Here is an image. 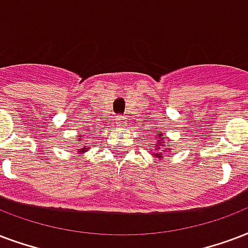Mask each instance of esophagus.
I'll use <instances>...</instances> for the list:
<instances>
[{
  "label": "esophagus",
  "instance_id": "1",
  "mask_svg": "<svg viewBox=\"0 0 248 248\" xmlns=\"http://www.w3.org/2000/svg\"><path fill=\"white\" fill-rule=\"evenodd\" d=\"M126 122H127V121H126V118H124V116L116 117V124H118V126H124V124H126Z\"/></svg>",
  "mask_w": 248,
  "mask_h": 248
}]
</instances>
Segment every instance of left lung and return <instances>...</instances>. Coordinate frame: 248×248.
Here are the masks:
<instances>
[{
    "instance_id": "left-lung-1",
    "label": "left lung",
    "mask_w": 248,
    "mask_h": 248,
    "mask_svg": "<svg viewBox=\"0 0 248 248\" xmlns=\"http://www.w3.org/2000/svg\"><path fill=\"white\" fill-rule=\"evenodd\" d=\"M160 137H161V135H160ZM157 139H158V148H160V147H164V144H162L164 139H162V138H157ZM158 148L156 149V152H157V154H155V156H157V157H162L161 152H158V151H160Z\"/></svg>"
}]
</instances>
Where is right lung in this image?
<instances>
[{
	"instance_id": "1",
	"label": "right lung",
	"mask_w": 248,
	"mask_h": 248,
	"mask_svg": "<svg viewBox=\"0 0 248 248\" xmlns=\"http://www.w3.org/2000/svg\"><path fill=\"white\" fill-rule=\"evenodd\" d=\"M78 139H79V140H80V141H82V135H80V137H79ZM84 151H86V148H82V149H80V151H79V152H84Z\"/></svg>"
}]
</instances>
